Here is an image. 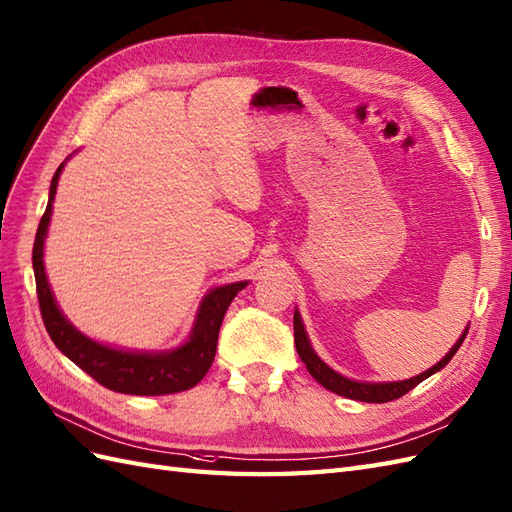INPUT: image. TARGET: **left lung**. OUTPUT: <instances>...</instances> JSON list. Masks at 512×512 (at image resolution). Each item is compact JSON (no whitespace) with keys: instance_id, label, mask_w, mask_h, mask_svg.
<instances>
[{"instance_id":"8db88e82","label":"left lung","mask_w":512,"mask_h":512,"mask_svg":"<svg viewBox=\"0 0 512 512\" xmlns=\"http://www.w3.org/2000/svg\"><path fill=\"white\" fill-rule=\"evenodd\" d=\"M469 331V326L463 331V335L458 337V342L450 348L448 355H445L437 365H432L430 370L417 374L413 378H406V381H398V383H359V381H350V378L337 374L333 368H329L316 352H313L311 344H309V337L305 333V326L303 320H300V313L294 311V344L298 350V357L307 365L309 374L316 378V381L326 387L329 391L337 393V396H344L350 400H359V402H391L396 398H402L406 391H411L413 387H417L422 381H426L428 376H432L435 372L443 370L445 365L450 363V359L456 355V350L461 348L463 339Z\"/></svg>"}]
</instances>
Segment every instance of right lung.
<instances>
[{
	"mask_svg": "<svg viewBox=\"0 0 512 512\" xmlns=\"http://www.w3.org/2000/svg\"><path fill=\"white\" fill-rule=\"evenodd\" d=\"M62 168L64 162L58 166L54 179H51L49 203L41 218V225H38L32 251L38 305H41V316L51 342H54L62 355H67L77 368H82L88 376H93L99 385L119 393H129V396H166V393L186 391L196 383H201V378L207 374L209 368H212L216 357L222 318H225L235 294L244 290L248 281L214 287V290L203 298L199 313H196L190 339L175 350H119L103 346L95 342V339L86 337L64 318L54 294H51L43 264V246L51 220V205H54Z\"/></svg>",
	"mask_w": 512,
	"mask_h": 512,
	"instance_id": "1",
	"label": "right lung"
}]
</instances>
